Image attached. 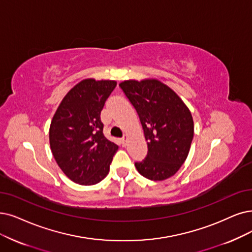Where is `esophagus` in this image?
I'll return each mask as SVG.
<instances>
[{
  "label": "esophagus",
  "instance_id": "obj_1",
  "mask_svg": "<svg viewBox=\"0 0 252 252\" xmlns=\"http://www.w3.org/2000/svg\"><path fill=\"white\" fill-rule=\"evenodd\" d=\"M127 139H128V135L125 134V135L123 136V138H122V144H123L124 146L127 145Z\"/></svg>",
  "mask_w": 252,
  "mask_h": 252
}]
</instances>
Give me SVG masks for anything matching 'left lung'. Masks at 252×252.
Instances as JSON below:
<instances>
[{"label": "left lung", "mask_w": 252, "mask_h": 252, "mask_svg": "<svg viewBox=\"0 0 252 252\" xmlns=\"http://www.w3.org/2000/svg\"><path fill=\"white\" fill-rule=\"evenodd\" d=\"M134 106L148 144V155L135 167L143 177L163 181L173 177L188 156L194 133L187 105L168 86L155 78L119 85Z\"/></svg>", "instance_id": "1"}]
</instances>
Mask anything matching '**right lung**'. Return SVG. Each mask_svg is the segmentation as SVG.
Returning <instances> with one entry per match:
<instances>
[{
    "label": "right lung",
    "mask_w": 252,
    "mask_h": 252,
    "mask_svg": "<svg viewBox=\"0 0 252 252\" xmlns=\"http://www.w3.org/2000/svg\"><path fill=\"white\" fill-rule=\"evenodd\" d=\"M116 80L83 79L63 98L49 127L56 162L74 183L95 185L109 172L118 146L103 134L100 114Z\"/></svg>",
    "instance_id": "add662e5"
}]
</instances>
